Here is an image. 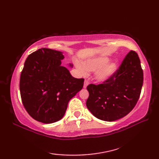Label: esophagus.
<instances>
[{"instance_id": "obj_1", "label": "esophagus", "mask_w": 159, "mask_h": 159, "mask_svg": "<svg viewBox=\"0 0 159 159\" xmlns=\"http://www.w3.org/2000/svg\"><path fill=\"white\" fill-rule=\"evenodd\" d=\"M88 84H89V82H88V80H85V82H84V85H83V87L84 88H87V85H88Z\"/></svg>"}]
</instances>
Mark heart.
<instances>
[{
	"instance_id": "obj_1",
	"label": "heart",
	"mask_w": 159,
	"mask_h": 159,
	"mask_svg": "<svg viewBox=\"0 0 159 159\" xmlns=\"http://www.w3.org/2000/svg\"><path fill=\"white\" fill-rule=\"evenodd\" d=\"M110 58L106 56L95 57L87 59L83 63V66L79 65L78 69L83 75L86 72L96 71L94 78L99 82H104L112 77L118 69V64L116 61L109 62Z\"/></svg>"
}]
</instances>
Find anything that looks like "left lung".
Here are the masks:
<instances>
[{"label":"left lung","mask_w":159,"mask_h":159,"mask_svg":"<svg viewBox=\"0 0 159 159\" xmlns=\"http://www.w3.org/2000/svg\"><path fill=\"white\" fill-rule=\"evenodd\" d=\"M143 73L137 53L131 50L114 75L100 85L90 84L87 109L98 119L113 121L126 116L139 98Z\"/></svg>","instance_id":"1"}]
</instances>
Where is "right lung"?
Returning <instances> with one entry per match:
<instances>
[{
  "instance_id": "add662e5",
  "label": "right lung",
  "mask_w": 159,
  "mask_h": 159,
  "mask_svg": "<svg viewBox=\"0 0 159 159\" xmlns=\"http://www.w3.org/2000/svg\"><path fill=\"white\" fill-rule=\"evenodd\" d=\"M63 59L62 52L40 48L25 61L20 79V96L30 116L40 122L51 124L61 119L69 101L83 87V79L73 77L61 66Z\"/></svg>"
}]
</instances>
